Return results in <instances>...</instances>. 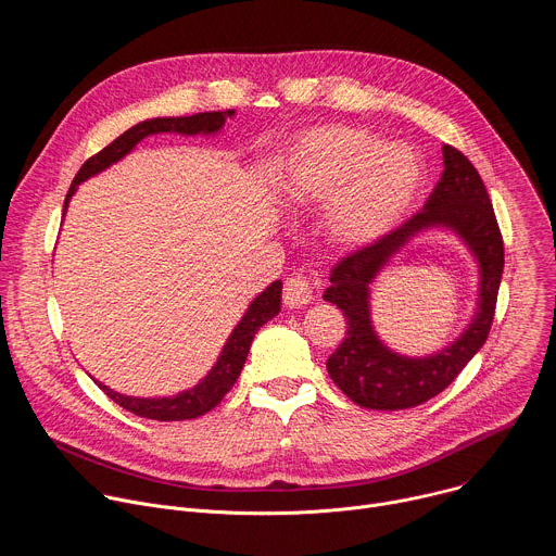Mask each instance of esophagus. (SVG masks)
<instances>
[{
	"mask_svg": "<svg viewBox=\"0 0 556 556\" xmlns=\"http://www.w3.org/2000/svg\"><path fill=\"white\" fill-rule=\"evenodd\" d=\"M312 301V286L305 277L292 275L283 283V303L288 307H301Z\"/></svg>",
	"mask_w": 556,
	"mask_h": 556,
	"instance_id": "obj_1",
	"label": "esophagus"
}]
</instances>
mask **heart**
Here are the masks:
<instances>
[{
  "label": "heart",
  "instance_id": "1",
  "mask_svg": "<svg viewBox=\"0 0 556 556\" xmlns=\"http://www.w3.org/2000/svg\"><path fill=\"white\" fill-rule=\"evenodd\" d=\"M422 182L416 153L354 127H316L290 151L281 191L292 206H328L326 230L343 249L387 235Z\"/></svg>",
  "mask_w": 556,
  "mask_h": 556
}]
</instances>
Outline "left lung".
<instances>
[{"instance_id": "1", "label": "left lung", "mask_w": 556, "mask_h": 556, "mask_svg": "<svg viewBox=\"0 0 556 556\" xmlns=\"http://www.w3.org/2000/svg\"><path fill=\"white\" fill-rule=\"evenodd\" d=\"M444 172L422 211L380 240L343 257L330 275L324 299L348 321L343 343L328 358V374L352 403L378 412L418 407L444 391L486 343L504 273V240L489 191L468 157L442 147ZM455 229L481 264V303L471 326L448 349L422 359L391 353L368 319V286L386 262L425 227Z\"/></svg>"}]
</instances>
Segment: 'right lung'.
Wrapping results in <instances>:
<instances>
[{
    "label": "right lung",
    "instance_id": "add662e5",
    "mask_svg": "<svg viewBox=\"0 0 556 556\" xmlns=\"http://www.w3.org/2000/svg\"><path fill=\"white\" fill-rule=\"evenodd\" d=\"M232 114H235V110L202 112V114L178 116V118H151V121H142V123L134 125L131 129L121 134L116 140H112L108 147H103L99 153L88 157L84 167L78 169V174L72 180V187L63 202V211L67 208V202H70L72 193L76 191V185H81L84 180H88V178L101 174L103 169H108L110 165L118 163L121 157L127 155L142 138H147L151 134H161V131H176V134H187V136L215 134L217 129H222L224 121ZM279 309H281V281H275L251 303V307L242 316V321L237 324V328L228 337L215 367L206 374V378L202 382H198L195 387L174 395V399H131V395L112 391L110 387L101 384L99 380H94V382L110 395L116 405H121L123 409L140 416V418L169 422V420H191V418L204 416L206 412L217 407L224 395L232 389L235 380L242 374V367L247 363V356H249V350H251V343H253L257 330L264 324H268L275 314H279Z\"/></svg>",
    "mask_w": 556,
    "mask_h": 556
}]
</instances>
